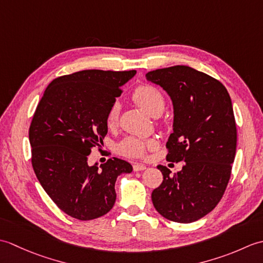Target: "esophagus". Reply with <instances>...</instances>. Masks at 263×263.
Segmentation results:
<instances>
[{"label":"esophagus","instance_id":"esophagus-1","mask_svg":"<svg viewBox=\"0 0 263 263\" xmlns=\"http://www.w3.org/2000/svg\"><path fill=\"white\" fill-rule=\"evenodd\" d=\"M146 170V166L142 164H135L133 165V171L135 172H140V171H144Z\"/></svg>","mask_w":263,"mask_h":263}]
</instances>
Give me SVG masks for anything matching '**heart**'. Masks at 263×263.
Listing matches in <instances>:
<instances>
[{"label":"heart","mask_w":263,"mask_h":263,"mask_svg":"<svg viewBox=\"0 0 263 263\" xmlns=\"http://www.w3.org/2000/svg\"><path fill=\"white\" fill-rule=\"evenodd\" d=\"M133 97L137 100V103L146 109L148 113L152 115L156 114L157 111H163L165 107V99L163 93H161L157 88L153 86H141L137 88ZM121 110V104L119 100L111 104L110 108L107 114V122L108 124H114L119 119ZM155 140H141L137 138H126L120 142L117 146L119 153L126 156V157H142L146 154L148 148L156 147Z\"/></svg>","instance_id":"obj_1"}]
</instances>
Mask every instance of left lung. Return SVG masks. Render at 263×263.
Instances as JSON below:
<instances>
[{
    "instance_id": "left-lung-1",
    "label": "left lung",
    "mask_w": 263,
    "mask_h": 263,
    "mask_svg": "<svg viewBox=\"0 0 263 263\" xmlns=\"http://www.w3.org/2000/svg\"><path fill=\"white\" fill-rule=\"evenodd\" d=\"M147 81L168 93L174 109L167 159L184 161L180 172L158 165L163 183L152 193L154 206L167 219L199 220L219 202L230 181L236 152V124L227 89L186 65L150 71Z\"/></svg>"
}]
</instances>
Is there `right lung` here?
I'll return each mask as SVG.
<instances>
[{"mask_svg": "<svg viewBox=\"0 0 263 263\" xmlns=\"http://www.w3.org/2000/svg\"><path fill=\"white\" fill-rule=\"evenodd\" d=\"M137 71L83 70L49 83L33 114L31 163L43 189L59 208L79 220L113 208L115 182L132 165L114 158L88 165L91 148L107 135V114L121 87Z\"/></svg>", "mask_w": 263, "mask_h": 263, "instance_id": "add662e5", "label": "right lung"}]
</instances>
